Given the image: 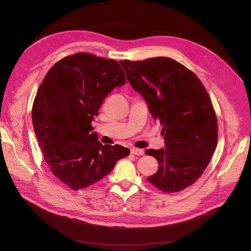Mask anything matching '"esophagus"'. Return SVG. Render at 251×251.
I'll return each mask as SVG.
<instances>
[{
    "label": "esophagus",
    "mask_w": 251,
    "mask_h": 251,
    "mask_svg": "<svg viewBox=\"0 0 251 251\" xmlns=\"http://www.w3.org/2000/svg\"><path fill=\"white\" fill-rule=\"evenodd\" d=\"M130 151H131V154L136 155V156H141V155H144V152H145V151H144V150H141V149H136V148H132L131 150H130Z\"/></svg>",
    "instance_id": "1"
}]
</instances>
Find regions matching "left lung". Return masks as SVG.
Listing matches in <instances>:
<instances>
[{"instance_id": "8db88e82", "label": "left lung", "mask_w": 251, "mask_h": 251, "mask_svg": "<svg viewBox=\"0 0 251 251\" xmlns=\"http://www.w3.org/2000/svg\"><path fill=\"white\" fill-rule=\"evenodd\" d=\"M120 63L152 118L163 125L165 149L146 151L159 163L148 180L164 193L180 192L202 176L216 148L217 121L210 97L197 75L171 58Z\"/></svg>"}]
</instances>
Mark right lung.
<instances>
[{
  "label": "right lung",
  "instance_id": "obj_1",
  "mask_svg": "<svg viewBox=\"0 0 251 251\" xmlns=\"http://www.w3.org/2000/svg\"><path fill=\"white\" fill-rule=\"evenodd\" d=\"M125 83L116 60L81 52L54 64L39 87L31 113L39 146L53 176L74 191L100 181L129 155L91 132L105 97Z\"/></svg>",
  "mask_w": 251,
  "mask_h": 251
}]
</instances>
